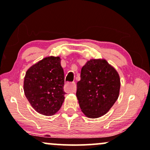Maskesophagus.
Returning a JSON list of instances; mask_svg holds the SVG:
<instances>
[{
  "mask_svg": "<svg viewBox=\"0 0 150 150\" xmlns=\"http://www.w3.org/2000/svg\"><path fill=\"white\" fill-rule=\"evenodd\" d=\"M76 88H77L76 83H75V82H72V83L68 82V83L65 84V91H67V92H75V90H76Z\"/></svg>",
  "mask_w": 150,
  "mask_h": 150,
  "instance_id": "34e87169",
  "label": "esophagus"
}]
</instances>
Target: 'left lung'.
<instances>
[{
  "label": "left lung",
  "instance_id": "1",
  "mask_svg": "<svg viewBox=\"0 0 150 150\" xmlns=\"http://www.w3.org/2000/svg\"><path fill=\"white\" fill-rule=\"evenodd\" d=\"M80 78L76 96L81 111L90 118L104 116L119 96L118 72L105 59H91L82 68Z\"/></svg>",
  "mask_w": 150,
  "mask_h": 150
}]
</instances>
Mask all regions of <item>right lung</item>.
<instances>
[{
  "label": "right lung",
  "mask_w": 150,
  "mask_h": 150,
  "mask_svg": "<svg viewBox=\"0 0 150 150\" xmlns=\"http://www.w3.org/2000/svg\"><path fill=\"white\" fill-rule=\"evenodd\" d=\"M24 92L31 106L44 116H53L61 108L65 92L64 72L59 56H48L27 70Z\"/></svg>",
  "instance_id": "add662e5"
}]
</instances>
